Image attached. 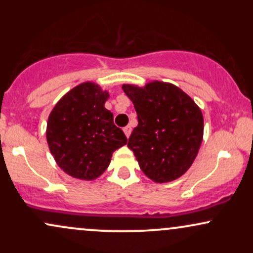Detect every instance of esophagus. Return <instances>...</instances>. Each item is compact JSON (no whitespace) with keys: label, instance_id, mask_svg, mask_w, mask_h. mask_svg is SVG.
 Here are the masks:
<instances>
[{"label":"esophagus","instance_id":"obj_1","mask_svg":"<svg viewBox=\"0 0 253 253\" xmlns=\"http://www.w3.org/2000/svg\"><path fill=\"white\" fill-rule=\"evenodd\" d=\"M124 132H125V134H126L127 138H129L130 132H132V127H130V126H126V127H124Z\"/></svg>","mask_w":253,"mask_h":253}]
</instances>
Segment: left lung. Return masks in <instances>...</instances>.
<instances>
[{
    "label": "left lung",
    "instance_id": "8db88e82",
    "mask_svg": "<svg viewBox=\"0 0 253 253\" xmlns=\"http://www.w3.org/2000/svg\"><path fill=\"white\" fill-rule=\"evenodd\" d=\"M134 104L138 126L127 146L150 179L167 183L181 177L195 161L203 138L201 109L178 86L152 81L124 84Z\"/></svg>",
    "mask_w": 253,
    "mask_h": 253
}]
</instances>
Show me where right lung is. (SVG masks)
I'll return each mask as SVG.
<instances>
[{
  "mask_svg": "<svg viewBox=\"0 0 253 253\" xmlns=\"http://www.w3.org/2000/svg\"><path fill=\"white\" fill-rule=\"evenodd\" d=\"M109 94L84 82L66 92L48 117L46 139L54 161L75 178L92 181L106 171L115 150L127 138L104 108Z\"/></svg>",
  "mask_w": 253,
  "mask_h": 253,
  "instance_id": "add662e5",
  "label": "right lung"
}]
</instances>
